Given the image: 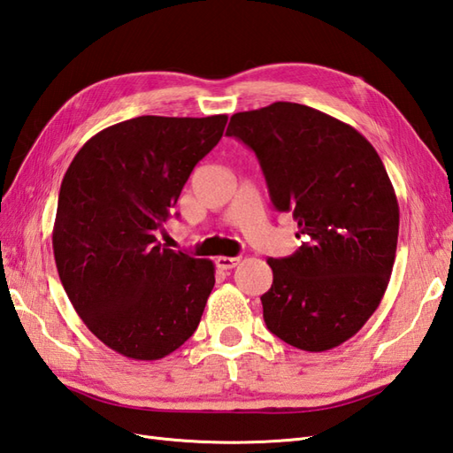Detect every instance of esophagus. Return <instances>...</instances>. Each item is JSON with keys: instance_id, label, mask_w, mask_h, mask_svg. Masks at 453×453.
Masks as SVG:
<instances>
[{"instance_id": "1", "label": "esophagus", "mask_w": 453, "mask_h": 453, "mask_svg": "<svg viewBox=\"0 0 453 453\" xmlns=\"http://www.w3.org/2000/svg\"><path fill=\"white\" fill-rule=\"evenodd\" d=\"M215 263H217V267H219V269L228 271V269H234V267H236V265L240 263V257H226V256H219V257L215 259Z\"/></svg>"}]
</instances>
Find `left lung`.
<instances>
[{"label": "left lung", "mask_w": 453, "mask_h": 453, "mask_svg": "<svg viewBox=\"0 0 453 453\" xmlns=\"http://www.w3.org/2000/svg\"><path fill=\"white\" fill-rule=\"evenodd\" d=\"M226 136L256 153L274 209L303 238L292 256L267 259L265 325L297 349L326 351L354 336L388 286L400 207L365 136L313 107L277 102L230 117Z\"/></svg>", "instance_id": "obj_1"}]
</instances>
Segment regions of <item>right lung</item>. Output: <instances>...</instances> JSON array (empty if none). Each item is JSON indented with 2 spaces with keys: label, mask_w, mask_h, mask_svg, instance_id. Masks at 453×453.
Masks as SVG:
<instances>
[{
  "label": "right lung",
  "mask_w": 453,
  "mask_h": 453,
  "mask_svg": "<svg viewBox=\"0 0 453 453\" xmlns=\"http://www.w3.org/2000/svg\"><path fill=\"white\" fill-rule=\"evenodd\" d=\"M226 120H123L88 140L63 176L53 225L59 279L90 333L120 356L161 359L200 325L213 263L161 246L157 233Z\"/></svg>",
  "instance_id": "add662e5"
}]
</instances>
